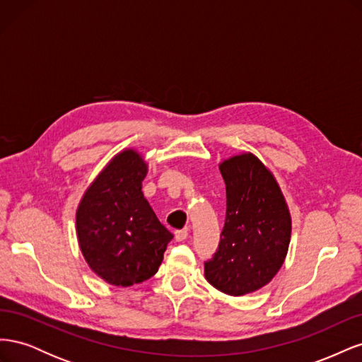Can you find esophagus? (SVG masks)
<instances>
[{
  "instance_id": "1",
  "label": "esophagus",
  "mask_w": 362,
  "mask_h": 362,
  "mask_svg": "<svg viewBox=\"0 0 362 362\" xmlns=\"http://www.w3.org/2000/svg\"><path fill=\"white\" fill-rule=\"evenodd\" d=\"M187 237H189L187 229H178V231H175V240H177V242H184Z\"/></svg>"
}]
</instances>
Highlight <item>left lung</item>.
Returning a JSON list of instances; mask_svg holds the SVG:
<instances>
[{
  "label": "left lung",
  "instance_id": "obj_1",
  "mask_svg": "<svg viewBox=\"0 0 362 362\" xmlns=\"http://www.w3.org/2000/svg\"><path fill=\"white\" fill-rule=\"evenodd\" d=\"M226 216L221 242L205 261V278L229 296L254 293L269 284L287 257L291 217L272 172L246 152L221 163Z\"/></svg>",
  "mask_w": 362,
  "mask_h": 362
}]
</instances>
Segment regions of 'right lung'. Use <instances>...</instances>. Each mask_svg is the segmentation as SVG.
<instances>
[{
  "label": "right lung",
  "mask_w": 362,
  "mask_h": 362,
  "mask_svg": "<svg viewBox=\"0 0 362 362\" xmlns=\"http://www.w3.org/2000/svg\"><path fill=\"white\" fill-rule=\"evenodd\" d=\"M146 172L139 152H119L86 190L76 210L83 257L112 286L129 287L154 276L173 238L141 192Z\"/></svg>",
  "instance_id": "1"
}]
</instances>
